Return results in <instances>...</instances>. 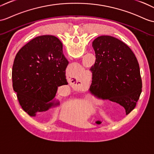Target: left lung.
Here are the masks:
<instances>
[{
	"label": "left lung",
	"instance_id": "8db88e82",
	"mask_svg": "<svg viewBox=\"0 0 154 154\" xmlns=\"http://www.w3.org/2000/svg\"><path fill=\"white\" fill-rule=\"evenodd\" d=\"M96 61L90 92L119 103L126 114L133 110L142 92L138 60L131 49L115 37L102 35L92 42Z\"/></svg>",
	"mask_w": 154,
	"mask_h": 154
}]
</instances>
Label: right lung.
Returning <instances> with one entry per match:
<instances>
[{"instance_id": "1", "label": "right lung", "mask_w": 154, "mask_h": 154, "mask_svg": "<svg viewBox=\"0 0 154 154\" xmlns=\"http://www.w3.org/2000/svg\"><path fill=\"white\" fill-rule=\"evenodd\" d=\"M63 45L52 35H42L23 46L12 67V86L22 109L30 116L60 104L54 98L58 87L67 85L68 61Z\"/></svg>"}]
</instances>
